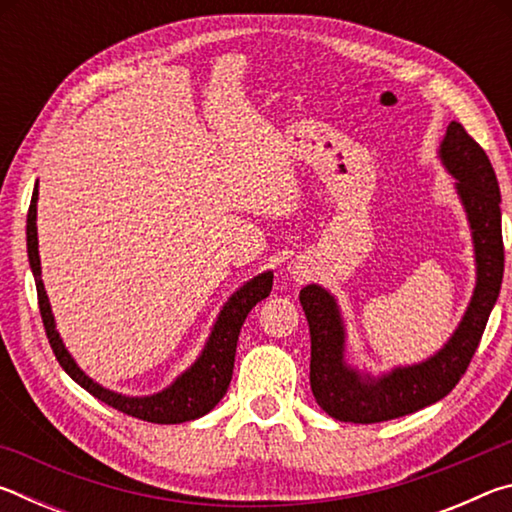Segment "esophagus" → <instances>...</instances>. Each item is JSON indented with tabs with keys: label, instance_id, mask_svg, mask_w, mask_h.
Masks as SVG:
<instances>
[{
	"label": "esophagus",
	"instance_id": "1",
	"mask_svg": "<svg viewBox=\"0 0 512 512\" xmlns=\"http://www.w3.org/2000/svg\"><path fill=\"white\" fill-rule=\"evenodd\" d=\"M289 268H291V275H293V280H296V282L305 280V275H307L305 266H300V264H293V266H289Z\"/></svg>",
	"mask_w": 512,
	"mask_h": 512
}]
</instances>
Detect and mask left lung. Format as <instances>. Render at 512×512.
I'll list each match as a JSON object with an SVG mask.
<instances>
[{
	"instance_id": "1",
	"label": "left lung",
	"mask_w": 512,
	"mask_h": 512,
	"mask_svg": "<svg viewBox=\"0 0 512 512\" xmlns=\"http://www.w3.org/2000/svg\"><path fill=\"white\" fill-rule=\"evenodd\" d=\"M438 158L454 176V189L472 230L476 284L461 323L429 359L370 375L345 361V323L336 298L320 284L300 291L311 334L309 381L320 409L334 420L372 424L395 420L436 404L461 381L495 307L504 277L501 194L488 155L465 128L452 121Z\"/></svg>"
}]
</instances>
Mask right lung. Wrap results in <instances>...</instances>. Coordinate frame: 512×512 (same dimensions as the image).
Returning a JSON list of instances; mask_svg holds the SVG:
<instances>
[{
	"label": "right lung",
	"instance_id": "obj_1",
	"mask_svg": "<svg viewBox=\"0 0 512 512\" xmlns=\"http://www.w3.org/2000/svg\"><path fill=\"white\" fill-rule=\"evenodd\" d=\"M38 183L33 187L29 214H27V253H29V266L31 273L36 277L38 289V305L40 316L45 323V332L51 350H54L56 359L63 370L72 377L76 384L85 388L90 395L97 397L103 404L112 406L133 418H140L155 424H178L201 418V415L210 413L216 404L221 402L232 379V368H235V352L241 325H244L246 316L250 314L257 302L268 298L273 289V271H264L255 275L253 280L244 282L225 302L223 309L216 316V323L212 325V332L207 336L203 345V352L198 359L189 366L183 375H178L167 388L153 395H121L103 388L97 381L90 379L79 368L72 354L67 352L63 339H60L54 314H51V305L42 284V268H40V253H38Z\"/></svg>",
	"mask_w": 512,
	"mask_h": 512
}]
</instances>
